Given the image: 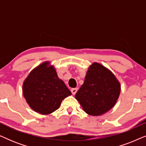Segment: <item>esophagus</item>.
Here are the masks:
<instances>
[{
	"mask_svg": "<svg viewBox=\"0 0 146 146\" xmlns=\"http://www.w3.org/2000/svg\"><path fill=\"white\" fill-rule=\"evenodd\" d=\"M77 91H78V88H72V89L71 90L72 94L73 95H75L76 94Z\"/></svg>",
	"mask_w": 146,
	"mask_h": 146,
	"instance_id": "esophagus-1",
	"label": "esophagus"
}]
</instances>
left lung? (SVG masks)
<instances>
[{"mask_svg": "<svg viewBox=\"0 0 146 146\" xmlns=\"http://www.w3.org/2000/svg\"><path fill=\"white\" fill-rule=\"evenodd\" d=\"M120 91V83L112 72L101 64L93 62L75 98L86 113L98 116L114 106Z\"/></svg>", "mask_w": 146, "mask_h": 146, "instance_id": "1", "label": "left lung"}]
</instances>
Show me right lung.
Returning a JSON list of instances; mask_svg holds the SVG:
<instances>
[{"label":"right lung","instance_id":"right-lung-1","mask_svg":"<svg viewBox=\"0 0 146 146\" xmlns=\"http://www.w3.org/2000/svg\"><path fill=\"white\" fill-rule=\"evenodd\" d=\"M23 94L29 106L43 115L58 109L62 101L72 94L50 61L44 62L29 73L23 82Z\"/></svg>","mask_w":146,"mask_h":146}]
</instances>
